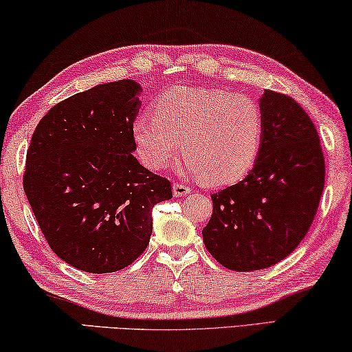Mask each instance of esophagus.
I'll list each match as a JSON object with an SVG mask.
<instances>
[{
  "label": "esophagus",
  "mask_w": 352,
  "mask_h": 352,
  "mask_svg": "<svg viewBox=\"0 0 352 352\" xmlns=\"http://www.w3.org/2000/svg\"><path fill=\"white\" fill-rule=\"evenodd\" d=\"M190 192H192V188L184 186V184H173V193H175V197H186V195H188Z\"/></svg>",
  "instance_id": "obj_1"
}]
</instances>
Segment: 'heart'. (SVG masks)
<instances>
[{
  "instance_id": "heart-1",
  "label": "heart",
  "mask_w": 352,
  "mask_h": 352,
  "mask_svg": "<svg viewBox=\"0 0 352 352\" xmlns=\"http://www.w3.org/2000/svg\"><path fill=\"white\" fill-rule=\"evenodd\" d=\"M131 134L148 170L166 168L182 148L184 173L204 176L206 184L221 187L243 179L254 166L263 117L257 102L246 95L175 85L159 95L153 113L138 115Z\"/></svg>"
}]
</instances>
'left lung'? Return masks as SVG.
<instances>
[{"label":"left lung","mask_w":352,"mask_h":352,"mask_svg":"<svg viewBox=\"0 0 352 352\" xmlns=\"http://www.w3.org/2000/svg\"><path fill=\"white\" fill-rule=\"evenodd\" d=\"M263 135L243 181L212 195L214 214L203 229L207 251L234 272L268 268L306 237L324 187V157L309 115L290 96L258 98Z\"/></svg>","instance_id":"left-lung-1"}]
</instances>
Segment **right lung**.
Instances as JSON below:
<instances>
[{
	"label": "right lung",
	"instance_id": "1",
	"mask_svg": "<svg viewBox=\"0 0 352 352\" xmlns=\"http://www.w3.org/2000/svg\"><path fill=\"white\" fill-rule=\"evenodd\" d=\"M142 85H95L40 120L26 154L23 187L48 245L87 273H113L146 250L153 207L171 184L138 164L131 126Z\"/></svg>",
	"mask_w": 352,
	"mask_h": 352
}]
</instances>
